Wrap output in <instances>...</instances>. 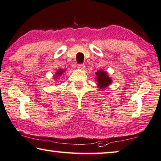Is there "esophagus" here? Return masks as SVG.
Wrapping results in <instances>:
<instances>
[{"label": "esophagus", "mask_w": 161, "mask_h": 161, "mask_svg": "<svg viewBox=\"0 0 161 161\" xmlns=\"http://www.w3.org/2000/svg\"><path fill=\"white\" fill-rule=\"evenodd\" d=\"M78 67L80 69H85V65L83 64H78Z\"/></svg>", "instance_id": "obj_1"}]
</instances>
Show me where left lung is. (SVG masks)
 <instances>
[{
    "instance_id": "1",
    "label": "left lung",
    "mask_w": 161,
    "mask_h": 161,
    "mask_svg": "<svg viewBox=\"0 0 161 161\" xmlns=\"http://www.w3.org/2000/svg\"><path fill=\"white\" fill-rule=\"evenodd\" d=\"M97 80L98 82V86L99 87L101 88H105L108 86V85H109L112 82L110 78H109L107 75L106 72H104L102 70H99L97 71Z\"/></svg>"
}]
</instances>
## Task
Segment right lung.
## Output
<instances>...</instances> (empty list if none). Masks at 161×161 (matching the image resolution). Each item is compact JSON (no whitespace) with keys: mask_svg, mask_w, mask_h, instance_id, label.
<instances>
[{"mask_svg":"<svg viewBox=\"0 0 161 161\" xmlns=\"http://www.w3.org/2000/svg\"><path fill=\"white\" fill-rule=\"evenodd\" d=\"M63 73H64V69H59V70L57 72V73H56V74H57V75H56V78H57V77H58V76H60Z\"/></svg>","mask_w":161,"mask_h":161,"instance_id":"right-lung-1","label":"right lung"}]
</instances>
